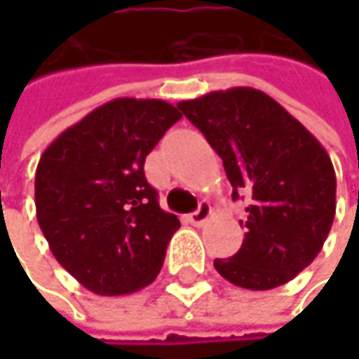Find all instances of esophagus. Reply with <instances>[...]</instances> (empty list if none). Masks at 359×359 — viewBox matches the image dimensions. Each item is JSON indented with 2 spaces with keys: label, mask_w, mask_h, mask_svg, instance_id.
Here are the masks:
<instances>
[{
  "label": "esophagus",
  "mask_w": 359,
  "mask_h": 359,
  "mask_svg": "<svg viewBox=\"0 0 359 359\" xmlns=\"http://www.w3.org/2000/svg\"><path fill=\"white\" fill-rule=\"evenodd\" d=\"M187 218H189V222H191L193 226H201L203 222H208V220L212 218V205L205 203V201H201L199 208H197L193 214H189Z\"/></svg>",
  "instance_id": "esophagus-1"
}]
</instances>
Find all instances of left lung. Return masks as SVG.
<instances>
[{"label":"left lung","mask_w":359,"mask_h":359,"mask_svg":"<svg viewBox=\"0 0 359 359\" xmlns=\"http://www.w3.org/2000/svg\"><path fill=\"white\" fill-rule=\"evenodd\" d=\"M179 109L222 158L233 199L250 195L243 245L214 259L218 274L251 291L293 280L320 253L337 210L334 168L320 141L251 87L184 100Z\"/></svg>","instance_id":"1"}]
</instances>
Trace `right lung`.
<instances>
[{
	"label": "right lung",
	"mask_w": 359,
	"mask_h": 359,
	"mask_svg": "<svg viewBox=\"0 0 359 359\" xmlns=\"http://www.w3.org/2000/svg\"><path fill=\"white\" fill-rule=\"evenodd\" d=\"M182 118L162 100L118 97L89 111L43 151L36 222L53 257L85 289L126 295L151 285L180 222L147 182V154Z\"/></svg>",
	"instance_id": "add662e5"
}]
</instances>
